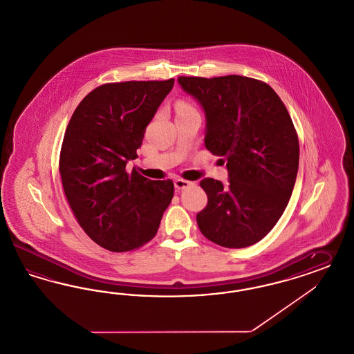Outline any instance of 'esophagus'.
Listing matches in <instances>:
<instances>
[{"label": "esophagus", "instance_id": "esophagus-1", "mask_svg": "<svg viewBox=\"0 0 354 354\" xmlns=\"http://www.w3.org/2000/svg\"><path fill=\"white\" fill-rule=\"evenodd\" d=\"M193 185H194V183L187 181V180H183V178H177V180L174 181V186H176V189H178V190H183V189H186V187L193 186Z\"/></svg>", "mask_w": 354, "mask_h": 354}]
</instances>
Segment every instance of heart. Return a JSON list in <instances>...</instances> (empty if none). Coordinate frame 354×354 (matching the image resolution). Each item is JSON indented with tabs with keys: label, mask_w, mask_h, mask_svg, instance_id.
<instances>
[{
	"label": "heart",
	"mask_w": 354,
	"mask_h": 354,
	"mask_svg": "<svg viewBox=\"0 0 354 354\" xmlns=\"http://www.w3.org/2000/svg\"><path fill=\"white\" fill-rule=\"evenodd\" d=\"M187 111H194V107L185 102V101H180L177 105H176V113L180 114V113H187Z\"/></svg>",
	"instance_id": "obj_1"
}]
</instances>
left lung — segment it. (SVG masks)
I'll return each instance as SVG.
<instances>
[{
  "label": "left lung",
  "instance_id": "1",
  "mask_svg": "<svg viewBox=\"0 0 354 354\" xmlns=\"http://www.w3.org/2000/svg\"><path fill=\"white\" fill-rule=\"evenodd\" d=\"M206 113L205 145L227 162L228 183L205 178V237L245 248L268 235L288 206L299 165L298 133L288 109L263 81L237 75L178 77Z\"/></svg>",
  "mask_w": 354,
  "mask_h": 354
}]
</instances>
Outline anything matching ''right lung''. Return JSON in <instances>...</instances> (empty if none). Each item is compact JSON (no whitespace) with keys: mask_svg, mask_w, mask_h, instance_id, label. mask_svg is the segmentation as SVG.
<instances>
[{"mask_svg":"<svg viewBox=\"0 0 354 354\" xmlns=\"http://www.w3.org/2000/svg\"><path fill=\"white\" fill-rule=\"evenodd\" d=\"M173 85L174 79L100 85L68 123L59 158L64 194L85 234L107 250L143 247L171 203V180H148L126 164L138 158L145 127Z\"/></svg>","mask_w":354,"mask_h":354,"instance_id":"obj_1","label":"right lung"}]
</instances>
